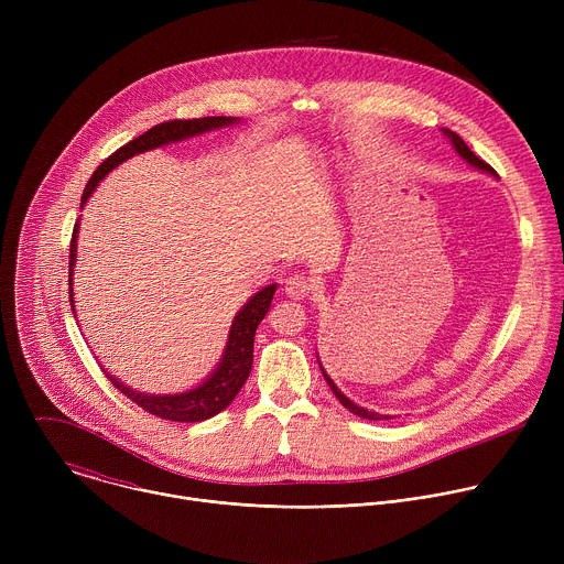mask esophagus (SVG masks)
Here are the masks:
<instances>
[{"mask_svg": "<svg viewBox=\"0 0 564 564\" xmlns=\"http://www.w3.org/2000/svg\"><path fill=\"white\" fill-rule=\"evenodd\" d=\"M312 281L307 279V276H301V274H296V276H290L288 281H285V294L290 296V299H305L310 292H312Z\"/></svg>", "mask_w": 564, "mask_h": 564, "instance_id": "34e87169", "label": "esophagus"}]
</instances>
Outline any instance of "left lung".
Returning a JSON list of instances; mask_svg holds the SVG:
<instances>
[{
	"instance_id": "obj_1",
	"label": "left lung",
	"mask_w": 564,
	"mask_h": 564,
	"mask_svg": "<svg viewBox=\"0 0 564 564\" xmlns=\"http://www.w3.org/2000/svg\"><path fill=\"white\" fill-rule=\"evenodd\" d=\"M442 131V135L444 138H448L451 140V144H453V149H455V153L462 158V160H466V163L470 165V167H475V170H479V172H485V174H489V176H494V178H498V174H496V170L491 167V165H487L485 160H479L470 149H468V144L455 133V131H451V129H440ZM316 361H318V368H321V372H324V377H326V381H328V386H330V390L335 392V397L341 401L344 404V409H348L352 415H357V417H361V420H370V422H379V420H390V415H379V413H375V411H368V409H364V406H359V404H355V401L350 399V397H346L344 392H341V388L335 383V379L326 372V368H324V364H321V359H318V355H316Z\"/></svg>"
}]
</instances>
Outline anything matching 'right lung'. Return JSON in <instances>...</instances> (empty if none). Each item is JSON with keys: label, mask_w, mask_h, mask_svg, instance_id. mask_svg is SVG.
I'll return each mask as SVG.
<instances>
[{"label": "right lung", "mask_w": 564, "mask_h": 564, "mask_svg": "<svg viewBox=\"0 0 564 564\" xmlns=\"http://www.w3.org/2000/svg\"><path fill=\"white\" fill-rule=\"evenodd\" d=\"M240 118H227V116H212V118H196V120H172V122H163L155 124L149 131H144L142 135L133 138L131 142H127L124 147H120L116 153H111L105 163L96 170V174L89 178L85 194H83V203H79V209L87 205V200L91 198V194L98 189V185L107 178V174H111L116 167H120L124 160L165 147V144H174V142H183L196 135H203L207 131H216V129H225L231 124H238ZM77 234H79V220L75 223L73 229V238H70V259H68V301H70V310L75 312V301H73V272H75V261H77ZM276 292V283L259 290L254 296L248 299V303L240 307L231 321L229 333H227V341H225V350L216 364V368L198 383L192 386L183 392H167V394H155V392H142L135 390L127 383H122L118 377H113L111 372L105 375L109 377V381L122 392L127 394L131 401H135L138 406H142L147 413L163 417L170 422H205L214 415H218L220 411H225L234 397L238 394V390L243 388V383L250 377L252 370V359H254V335L261 321L265 318L270 305H272V296Z\"/></svg>", "instance_id": "1"}]
</instances>
